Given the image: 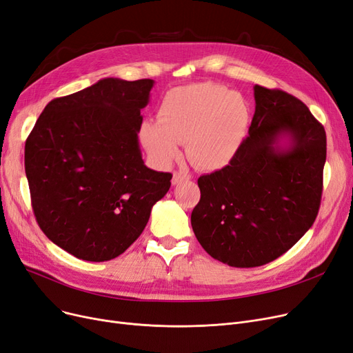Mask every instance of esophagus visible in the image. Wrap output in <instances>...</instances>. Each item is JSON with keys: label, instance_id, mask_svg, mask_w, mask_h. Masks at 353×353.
I'll return each mask as SVG.
<instances>
[{"label": "esophagus", "instance_id": "34e87169", "mask_svg": "<svg viewBox=\"0 0 353 353\" xmlns=\"http://www.w3.org/2000/svg\"><path fill=\"white\" fill-rule=\"evenodd\" d=\"M188 180H190V174L188 172H185V170H179V172L173 173L172 183H173V185H179V183L188 181Z\"/></svg>", "mask_w": 353, "mask_h": 353}]
</instances>
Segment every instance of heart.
Listing matches in <instances>:
<instances>
[{
  "instance_id": "heart-1",
  "label": "heart",
  "mask_w": 353,
  "mask_h": 353,
  "mask_svg": "<svg viewBox=\"0 0 353 353\" xmlns=\"http://www.w3.org/2000/svg\"><path fill=\"white\" fill-rule=\"evenodd\" d=\"M250 110L245 99L222 86L197 83L168 90L157 122H145L141 140L157 163L170 164L186 140L188 157L203 170L231 163L247 132Z\"/></svg>"
}]
</instances>
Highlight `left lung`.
<instances>
[{
  "mask_svg": "<svg viewBox=\"0 0 353 353\" xmlns=\"http://www.w3.org/2000/svg\"><path fill=\"white\" fill-rule=\"evenodd\" d=\"M254 97L248 137L231 163L197 179L190 218L203 250L236 268L287 252L314 223L323 192V125L284 90L255 85Z\"/></svg>",
  "mask_w": 353,
  "mask_h": 353,
  "instance_id": "8db88e82",
  "label": "left lung"
}]
</instances>
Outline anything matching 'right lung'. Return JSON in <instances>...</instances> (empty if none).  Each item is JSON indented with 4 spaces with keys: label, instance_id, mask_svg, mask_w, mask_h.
Wrapping results in <instances>:
<instances>
[{
    "label": "right lung",
    "instance_id": "right-lung-1",
    "mask_svg": "<svg viewBox=\"0 0 353 353\" xmlns=\"http://www.w3.org/2000/svg\"><path fill=\"white\" fill-rule=\"evenodd\" d=\"M154 81L101 79L46 105L24 150L36 221L85 261L121 255L172 186L141 157L139 131Z\"/></svg>",
    "mask_w": 353,
    "mask_h": 353
}]
</instances>
